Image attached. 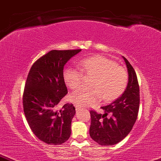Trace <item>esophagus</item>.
<instances>
[{"instance_id":"esophagus-1","label":"esophagus","mask_w":161,"mask_h":161,"mask_svg":"<svg viewBox=\"0 0 161 161\" xmlns=\"http://www.w3.org/2000/svg\"><path fill=\"white\" fill-rule=\"evenodd\" d=\"M75 108H76V111H78V110L79 109V107L78 106V105H75Z\"/></svg>"}]
</instances>
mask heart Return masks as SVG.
Listing matches in <instances>:
<instances>
[{
    "mask_svg": "<svg viewBox=\"0 0 161 161\" xmlns=\"http://www.w3.org/2000/svg\"><path fill=\"white\" fill-rule=\"evenodd\" d=\"M79 68L85 74H94L92 88L79 89L71 93L70 99L80 107L90 106L101 98L110 101L117 98L125 91L129 81L127 71L117 63L103 56H94L79 62ZM63 79L66 85L76 89L82 85L83 74L74 68L64 69Z\"/></svg>",
    "mask_w": 161,
    "mask_h": 161,
    "instance_id": "obj_1",
    "label": "heart"
}]
</instances>
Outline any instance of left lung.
<instances>
[{"label": "left lung", "mask_w": 161, "mask_h": 161, "mask_svg": "<svg viewBox=\"0 0 161 161\" xmlns=\"http://www.w3.org/2000/svg\"><path fill=\"white\" fill-rule=\"evenodd\" d=\"M127 67L129 82L119 98L105 106L104 114L91 111L90 136L101 146H113L129 134L137 118L140 105V90L137 75L129 61L123 56Z\"/></svg>", "instance_id": "8db88e82"}]
</instances>
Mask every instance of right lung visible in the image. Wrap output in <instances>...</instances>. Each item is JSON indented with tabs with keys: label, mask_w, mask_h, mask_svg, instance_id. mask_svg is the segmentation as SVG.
<instances>
[{
	"label": "right lung",
	"mask_w": 161,
	"mask_h": 161,
	"mask_svg": "<svg viewBox=\"0 0 161 161\" xmlns=\"http://www.w3.org/2000/svg\"><path fill=\"white\" fill-rule=\"evenodd\" d=\"M81 50H51L32 64L26 81L23 106L26 119L36 137L49 145H61L70 137L76 114L73 104L58 105L68 93L64 66Z\"/></svg>",
	"instance_id": "right-lung-1"
}]
</instances>
